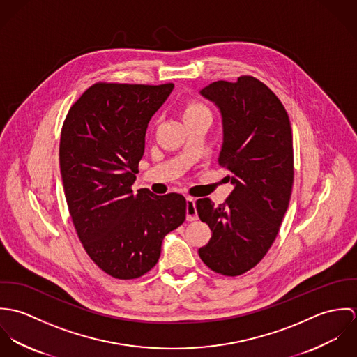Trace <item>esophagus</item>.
I'll list each match as a JSON object with an SVG mask.
<instances>
[{"mask_svg": "<svg viewBox=\"0 0 357 357\" xmlns=\"http://www.w3.org/2000/svg\"><path fill=\"white\" fill-rule=\"evenodd\" d=\"M187 221H195L198 220V213H197V207H195V199L194 198H187Z\"/></svg>", "mask_w": 357, "mask_h": 357, "instance_id": "34e87169", "label": "esophagus"}]
</instances>
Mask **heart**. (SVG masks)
<instances>
[{
	"label": "heart",
	"instance_id": "1",
	"mask_svg": "<svg viewBox=\"0 0 357 357\" xmlns=\"http://www.w3.org/2000/svg\"><path fill=\"white\" fill-rule=\"evenodd\" d=\"M199 115H208L210 116V111L204 107V104L197 102H188L184 108V121L194 118V116H199Z\"/></svg>",
	"mask_w": 357,
	"mask_h": 357
}]
</instances>
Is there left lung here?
I'll return each mask as SVG.
<instances>
[{"instance_id":"8db88e82","label":"left lung","mask_w":357,"mask_h":357,"mask_svg":"<svg viewBox=\"0 0 357 357\" xmlns=\"http://www.w3.org/2000/svg\"><path fill=\"white\" fill-rule=\"evenodd\" d=\"M222 121L218 163L234 191L225 204L197 201L211 229L199 257L214 272L238 276L255 266L272 246L289 207L293 178V135L276 95L253 77L217 81L199 92Z\"/></svg>"}]
</instances>
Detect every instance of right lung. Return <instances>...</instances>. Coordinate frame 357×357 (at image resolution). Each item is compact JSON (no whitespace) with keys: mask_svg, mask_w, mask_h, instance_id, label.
<instances>
[{"mask_svg":"<svg viewBox=\"0 0 357 357\" xmlns=\"http://www.w3.org/2000/svg\"><path fill=\"white\" fill-rule=\"evenodd\" d=\"M173 88L99 82L63 123L60 173L71 220L92 261L116 279L147 273L163 238L185 220L183 195L132 191L149 122Z\"/></svg>","mask_w":357,"mask_h":357,"instance_id":"obj_1","label":"right lung"}]
</instances>
